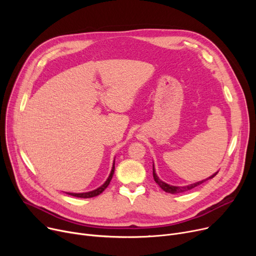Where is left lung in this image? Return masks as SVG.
<instances>
[{"label":"left lung","instance_id":"1","mask_svg":"<svg viewBox=\"0 0 256 256\" xmlns=\"http://www.w3.org/2000/svg\"><path fill=\"white\" fill-rule=\"evenodd\" d=\"M217 173H218V172L214 173L212 176H210V178H206V180H204L198 182H195V184H189V186H171V184H166V182H163V180H160L158 178V176H156V170H154V165L152 164V174H154V182H156L160 186V189H163L165 192H167V193H171V194H178V193H182V192L189 191V190L193 189V188H195V186H197L201 184L202 182H206L208 180H210V178H212L214 176H217Z\"/></svg>","mask_w":256,"mask_h":256}]
</instances>
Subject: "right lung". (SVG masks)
<instances>
[{
	"instance_id": "obj_1",
	"label": "right lung",
	"mask_w": 256,
	"mask_h": 256,
	"mask_svg": "<svg viewBox=\"0 0 256 256\" xmlns=\"http://www.w3.org/2000/svg\"><path fill=\"white\" fill-rule=\"evenodd\" d=\"M115 160L113 163V167H112V170H111V173L109 178H108V180L104 182V184L102 186H100V188H98L96 190H93V191H90V192H86V193H67L68 195H72V196H74V197H80V198H91V197H96L98 195H100V193H102L106 188L109 186L112 178H113V174H114V170H115Z\"/></svg>"
}]
</instances>
